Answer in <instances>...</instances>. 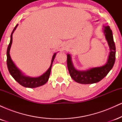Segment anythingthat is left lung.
Instances as JSON below:
<instances>
[{
	"label": "left lung",
	"instance_id": "obj_1",
	"mask_svg": "<svg viewBox=\"0 0 122 122\" xmlns=\"http://www.w3.org/2000/svg\"><path fill=\"white\" fill-rule=\"evenodd\" d=\"M104 33L110 50L107 62L104 65L91 68L86 71H78L74 67L71 55L69 54H67L68 71L71 77L76 82L83 84L96 83L100 81L106 77L112 68L115 61L116 48L113 38L112 32L110 26H104Z\"/></svg>",
	"mask_w": 122,
	"mask_h": 122
}]
</instances>
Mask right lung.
I'll return each instance as SVG.
<instances>
[{
	"mask_svg": "<svg viewBox=\"0 0 122 122\" xmlns=\"http://www.w3.org/2000/svg\"><path fill=\"white\" fill-rule=\"evenodd\" d=\"M17 26L18 24L16 25V26L14 29L11 34L10 42V43L7 47V65L8 71H9L10 75L12 76V77L19 84L25 86V87L36 88L42 86V85L45 84L47 81H48L50 72H51V66H52L53 62L54 61V58H55L56 56V53L53 54L52 60H51V65H50L49 68L42 75H41L40 77H30L25 76L21 72L20 70L16 66V65H15V64L12 61L10 55V48L12 42V34H13L14 32L15 29H16Z\"/></svg>",
	"mask_w": 122,
	"mask_h": 122,
	"instance_id": "right-lung-1",
	"label": "right lung"
}]
</instances>
